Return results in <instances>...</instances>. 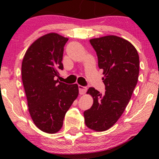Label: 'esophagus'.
I'll use <instances>...</instances> for the list:
<instances>
[{"instance_id": "obj_1", "label": "esophagus", "mask_w": 159, "mask_h": 159, "mask_svg": "<svg viewBox=\"0 0 159 159\" xmlns=\"http://www.w3.org/2000/svg\"><path fill=\"white\" fill-rule=\"evenodd\" d=\"M78 88H79V91H80V95H84V93L87 92V90H88V88H86V87H83L82 85H78Z\"/></svg>"}]
</instances>
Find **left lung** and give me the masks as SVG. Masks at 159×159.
I'll return each instance as SVG.
<instances>
[{"label":"left lung","mask_w":159,"mask_h":159,"mask_svg":"<svg viewBox=\"0 0 159 159\" xmlns=\"http://www.w3.org/2000/svg\"><path fill=\"white\" fill-rule=\"evenodd\" d=\"M90 43L96 52L98 67L103 70L106 91L101 94L94 88L88 89L93 104L84 112V122L90 129L102 132L118 121L129 103L138 83L140 61L135 48L119 37L108 35Z\"/></svg>","instance_id":"left-lung-1"}]
</instances>
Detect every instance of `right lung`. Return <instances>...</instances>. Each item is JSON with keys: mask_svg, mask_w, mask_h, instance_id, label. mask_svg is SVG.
Here are the masks:
<instances>
[{"mask_svg": "<svg viewBox=\"0 0 159 159\" xmlns=\"http://www.w3.org/2000/svg\"><path fill=\"white\" fill-rule=\"evenodd\" d=\"M68 38L56 33L40 37L30 45L21 64V79L34 125L53 134L63 126L65 114L79 94L77 84L56 80L62 70L64 47Z\"/></svg>", "mask_w": 159, "mask_h": 159, "instance_id": "1", "label": "right lung"}]
</instances>
